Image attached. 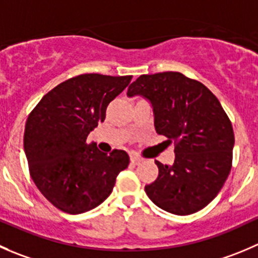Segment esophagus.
<instances>
[{
	"instance_id": "esophagus-1",
	"label": "esophagus",
	"mask_w": 258,
	"mask_h": 258,
	"mask_svg": "<svg viewBox=\"0 0 258 258\" xmlns=\"http://www.w3.org/2000/svg\"><path fill=\"white\" fill-rule=\"evenodd\" d=\"M141 161H142V159L139 156V155H131V162L134 165L141 164Z\"/></svg>"
}]
</instances>
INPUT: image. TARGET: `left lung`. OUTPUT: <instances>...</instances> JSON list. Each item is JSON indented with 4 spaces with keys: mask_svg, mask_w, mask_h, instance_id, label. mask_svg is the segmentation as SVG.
I'll use <instances>...</instances> for the list:
<instances>
[{
    "mask_svg": "<svg viewBox=\"0 0 258 258\" xmlns=\"http://www.w3.org/2000/svg\"><path fill=\"white\" fill-rule=\"evenodd\" d=\"M127 94L151 101L156 132L175 145L171 166L155 160L159 175L145 186L147 197L177 216L203 209L223 187L233 159V127L218 98L179 72L144 74Z\"/></svg>",
    "mask_w": 258,
    "mask_h": 258,
    "instance_id": "obj_1",
    "label": "left lung"
}]
</instances>
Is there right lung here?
<instances>
[{"label": "right lung", "mask_w": 258, "mask_h": 258, "mask_svg": "<svg viewBox=\"0 0 258 258\" xmlns=\"http://www.w3.org/2000/svg\"><path fill=\"white\" fill-rule=\"evenodd\" d=\"M131 79L81 74L52 88L30 112L24 134L30 175L59 211L79 214L98 207L128 166L126 151L104 154L87 144V137Z\"/></svg>", "instance_id": "1"}]
</instances>
